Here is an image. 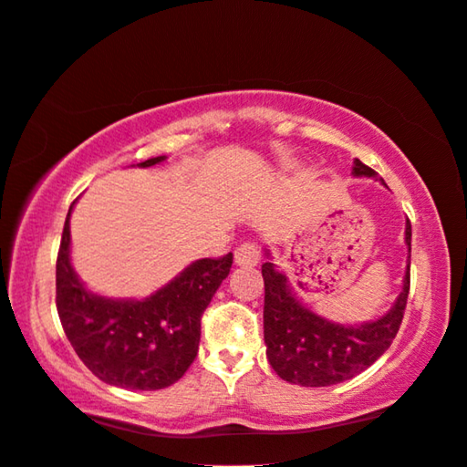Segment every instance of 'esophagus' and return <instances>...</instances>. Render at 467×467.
I'll return each instance as SVG.
<instances>
[{"mask_svg": "<svg viewBox=\"0 0 467 467\" xmlns=\"http://www.w3.org/2000/svg\"><path fill=\"white\" fill-rule=\"evenodd\" d=\"M235 265L240 266H254L261 261V252L254 242H242L238 248H235Z\"/></svg>", "mask_w": 467, "mask_h": 467, "instance_id": "obj_1", "label": "esophagus"}]
</instances>
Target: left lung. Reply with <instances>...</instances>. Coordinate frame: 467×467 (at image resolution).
Masks as SVG:
<instances>
[{
	"instance_id": "1",
	"label": "left lung",
	"mask_w": 467,
	"mask_h": 467,
	"mask_svg": "<svg viewBox=\"0 0 467 467\" xmlns=\"http://www.w3.org/2000/svg\"><path fill=\"white\" fill-rule=\"evenodd\" d=\"M354 175L379 178L360 159L354 161ZM406 244L411 252L410 221ZM263 279L266 358L281 379L302 387L337 385L377 362L400 331L410 294L408 266L401 294L385 317L360 327H346L328 323L306 308L294 296L285 275L275 269L273 263L263 265Z\"/></svg>"
}]
</instances>
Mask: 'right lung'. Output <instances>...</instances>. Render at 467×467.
Here are the masks:
<instances>
[{
	"label": "right lung",
	"instance_id": "obj_1",
	"mask_svg": "<svg viewBox=\"0 0 467 467\" xmlns=\"http://www.w3.org/2000/svg\"><path fill=\"white\" fill-rule=\"evenodd\" d=\"M163 159H147L140 167ZM72 206L56 265V304L67 341L103 383L139 391L173 385L194 362L202 312L229 275L234 254L201 258L144 300H109L87 292L70 265Z\"/></svg>",
	"mask_w": 467,
	"mask_h": 467
}]
</instances>
